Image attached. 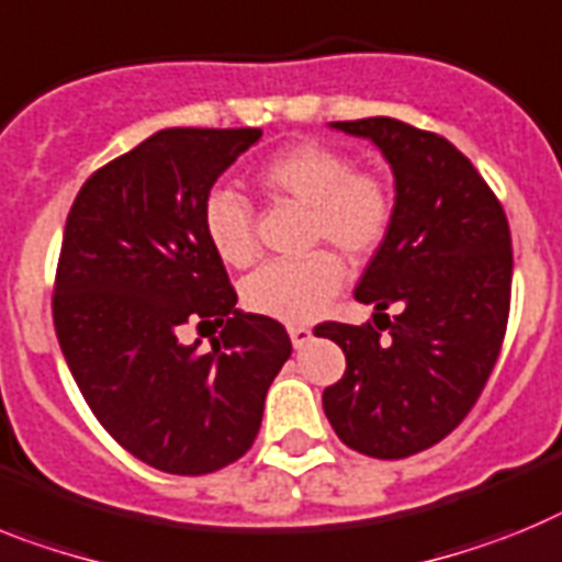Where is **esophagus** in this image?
<instances>
[{"instance_id": "esophagus-1", "label": "esophagus", "mask_w": 562, "mask_h": 562, "mask_svg": "<svg viewBox=\"0 0 562 562\" xmlns=\"http://www.w3.org/2000/svg\"><path fill=\"white\" fill-rule=\"evenodd\" d=\"M288 336H291V345H294V348H305L311 341V336H314V330H311L308 325H288Z\"/></svg>"}]
</instances>
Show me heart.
Here are the masks:
<instances>
[{
    "mask_svg": "<svg viewBox=\"0 0 562 562\" xmlns=\"http://www.w3.org/2000/svg\"><path fill=\"white\" fill-rule=\"evenodd\" d=\"M254 183L266 194L308 206V243H328L348 260H364L382 246L393 226L396 200L387 180L356 169L353 158L336 146L302 140L254 169ZM200 223L209 246L226 266L246 268L257 257L251 206L234 189L214 187L203 200ZM345 282L334 251H314L302 260L268 262L243 285L251 314L280 322H311L325 311Z\"/></svg>",
    "mask_w": 562,
    "mask_h": 562,
    "instance_id": "b5f03b06",
    "label": "heart"
}]
</instances>
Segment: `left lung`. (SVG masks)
I'll use <instances>...</instances> for the list:
<instances>
[{"mask_svg": "<svg viewBox=\"0 0 562 562\" xmlns=\"http://www.w3.org/2000/svg\"><path fill=\"white\" fill-rule=\"evenodd\" d=\"M330 126L382 149L396 214L356 285V300L375 305V328L322 322L314 330L348 359L322 407L350 450L407 458L450 436L495 368L509 322V221L470 158L441 135L384 115ZM387 307L400 314L387 317Z\"/></svg>", "mask_w": 562, "mask_h": 562, "instance_id": "8db88e82", "label": "left lung"}]
</instances>
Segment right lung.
I'll use <instances>...</instances> for the list:
<instances>
[{"mask_svg": "<svg viewBox=\"0 0 562 562\" xmlns=\"http://www.w3.org/2000/svg\"><path fill=\"white\" fill-rule=\"evenodd\" d=\"M260 130L172 126L92 172L67 214L53 325L78 390L126 452L206 475L251 450L291 356L277 319L237 311L200 209ZM217 324L213 348L179 339Z\"/></svg>", "mask_w": 562, "mask_h": 562, "instance_id": "add662e5", "label": "right lung"}]
</instances>
